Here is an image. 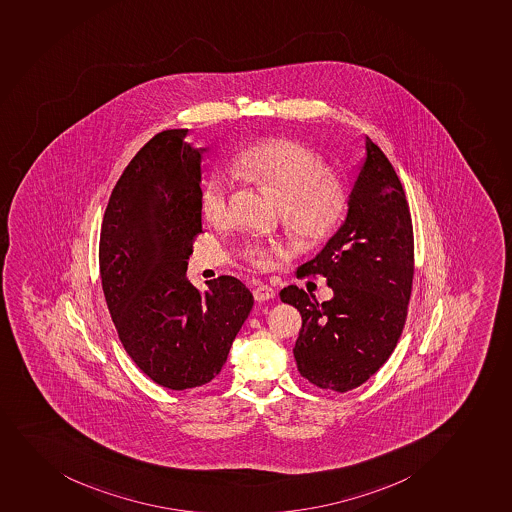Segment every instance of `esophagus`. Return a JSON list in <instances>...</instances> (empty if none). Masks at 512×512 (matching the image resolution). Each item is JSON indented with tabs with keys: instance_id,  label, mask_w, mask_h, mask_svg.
<instances>
[{
	"instance_id": "esophagus-1",
	"label": "esophagus",
	"mask_w": 512,
	"mask_h": 512,
	"mask_svg": "<svg viewBox=\"0 0 512 512\" xmlns=\"http://www.w3.org/2000/svg\"><path fill=\"white\" fill-rule=\"evenodd\" d=\"M253 295L258 302H266V300H273L275 298L276 290L268 285H258L254 288Z\"/></svg>"
}]
</instances>
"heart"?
I'll use <instances>...</instances> for the list:
<instances>
[{
	"label": "heart",
	"mask_w": 512,
	"mask_h": 512,
	"mask_svg": "<svg viewBox=\"0 0 512 512\" xmlns=\"http://www.w3.org/2000/svg\"><path fill=\"white\" fill-rule=\"evenodd\" d=\"M229 172L237 178L266 187L285 204L283 219L291 234L307 246H317L334 236L350 209V189L329 175L322 156L298 141L286 138L259 141L232 158ZM231 178L214 173L200 190V209L207 221L221 224L229 217ZM283 249L278 244H249L254 264L268 268Z\"/></svg>",
	"instance_id": "obj_1"
}]
</instances>
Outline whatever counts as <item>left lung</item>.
Listing matches in <instances>:
<instances>
[{
  "label": "left lung",
  "instance_id": "8db88e82",
  "mask_svg": "<svg viewBox=\"0 0 512 512\" xmlns=\"http://www.w3.org/2000/svg\"><path fill=\"white\" fill-rule=\"evenodd\" d=\"M334 291L329 302L290 285L281 302L302 313L296 339L298 371L317 388L345 393L388 361L408 315L415 241L403 185L379 146L366 136L350 209L322 251L298 268Z\"/></svg>",
  "mask_w": 512,
  "mask_h": 512
}]
</instances>
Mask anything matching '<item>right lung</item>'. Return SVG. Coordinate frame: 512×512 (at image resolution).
Here are the masks:
<instances>
[{"label":"right lung","mask_w":512,"mask_h":512,"mask_svg":"<svg viewBox=\"0 0 512 512\" xmlns=\"http://www.w3.org/2000/svg\"><path fill=\"white\" fill-rule=\"evenodd\" d=\"M189 130L153 136L124 168L104 212L99 241L103 291L119 340L136 366L173 391L221 372L254 298L234 278H187L202 231V156Z\"/></svg>","instance_id":"add662e5"}]
</instances>
